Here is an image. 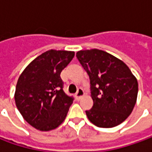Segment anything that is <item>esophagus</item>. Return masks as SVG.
Segmentation results:
<instances>
[{"label": "esophagus", "mask_w": 152, "mask_h": 152, "mask_svg": "<svg viewBox=\"0 0 152 152\" xmlns=\"http://www.w3.org/2000/svg\"><path fill=\"white\" fill-rule=\"evenodd\" d=\"M84 95H85V92H84V91H83L82 89H79L78 91H77V93H76V95H75V97H76V99L79 101V100H80V98H81V97L84 96Z\"/></svg>", "instance_id": "esophagus-1"}]
</instances>
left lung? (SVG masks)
Segmentation results:
<instances>
[{"label": "left lung", "mask_w": 152, "mask_h": 152, "mask_svg": "<svg viewBox=\"0 0 152 152\" xmlns=\"http://www.w3.org/2000/svg\"><path fill=\"white\" fill-rule=\"evenodd\" d=\"M91 81L93 107L86 115L93 124L113 128L131 114L136 103L138 81L129 67L116 56L98 49L76 53Z\"/></svg>", "instance_id": "8db88e82"}]
</instances>
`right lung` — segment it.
Returning a JSON list of instances; mask_svg holds the SVG:
<instances>
[{"label": "right lung", "instance_id": "right-lung-1", "mask_svg": "<svg viewBox=\"0 0 152 152\" xmlns=\"http://www.w3.org/2000/svg\"><path fill=\"white\" fill-rule=\"evenodd\" d=\"M74 51L49 50L23 71L16 85V106L23 119L40 131L55 129L67 117L73 98L62 91L60 74Z\"/></svg>", "mask_w": 152, "mask_h": 152}]
</instances>
